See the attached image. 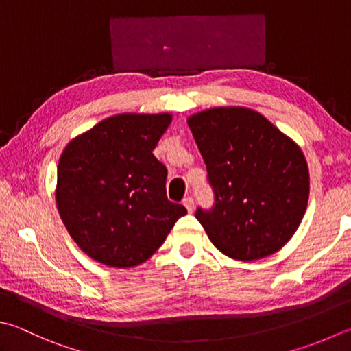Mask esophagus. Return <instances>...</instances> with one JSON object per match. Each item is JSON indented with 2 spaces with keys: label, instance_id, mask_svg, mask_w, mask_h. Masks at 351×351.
Returning a JSON list of instances; mask_svg holds the SVG:
<instances>
[{
  "label": "esophagus",
  "instance_id": "34e87169",
  "mask_svg": "<svg viewBox=\"0 0 351 351\" xmlns=\"http://www.w3.org/2000/svg\"><path fill=\"white\" fill-rule=\"evenodd\" d=\"M183 204L186 206V209L189 210V213H193L194 210V198L193 197H184L183 198Z\"/></svg>",
  "mask_w": 351,
  "mask_h": 351
}]
</instances>
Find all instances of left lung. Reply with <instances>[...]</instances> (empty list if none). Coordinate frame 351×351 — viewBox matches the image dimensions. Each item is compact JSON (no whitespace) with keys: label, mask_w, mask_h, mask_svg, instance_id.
Segmentation results:
<instances>
[{"label":"left lung","mask_w":351,"mask_h":351,"mask_svg":"<svg viewBox=\"0 0 351 351\" xmlns=\"http://www.w3.org/2000/svg\"><path fill=\"white\" fill-rule=\"evenodd\" d=\"M214 191L195 218L214 246L241 261L280 250L308 202V168L292 138L254 110L210 108L188 119Z\"/></svg>","instance_id":"left-lung-1"}]
</instances>
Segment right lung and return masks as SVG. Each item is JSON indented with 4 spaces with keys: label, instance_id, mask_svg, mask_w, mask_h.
Returning a JSON list of instances; mask_svg holds the SVG:
<instances>
[{
    "label": "right lung",
    "instance_id": "obj_1",
    "mask_svg": "<svg viewBox=\"0 0 351 351\" xmlns=\"http://www.w3.org/2000/svg\"><path fill=\"white\" fill-rule=\"evenodd\" d=\"M171 114H117L65 147L56 204L73 240L93 260L133 267L162 246L183 204L167 197L168 171L153 149Z\"/></svg>",
    "mask_w": 351,
    "mask_h": 351
}]
</instances>
